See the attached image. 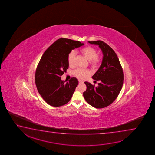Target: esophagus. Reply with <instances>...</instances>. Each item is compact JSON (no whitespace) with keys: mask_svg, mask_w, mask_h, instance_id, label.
I'll list each match as a JSON object with an SVG mask.
<instances>
[{"mask_svg":"<svg viewBox=\"0 0 155 155\" xmlns=\"http://www.w3.org/2000/svg\"><path fill=\"white\" fill-rule=\"evenodd\" d=\"M79 84H82V83H83V82H84L82 81H80V80H79Z\"/></svg>","mask_w":155,"mask_h":155,"instance_id":"esophagus-1","label":"esophagus"}]
</instances>
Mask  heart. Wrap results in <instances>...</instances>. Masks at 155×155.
I'll list each match as a JSON object with an SVG mask.
<instances>
[{
  "label": "heart",
  "instance_id": "heart-1",
  "mask_svg": "<svg viewBox=\"0 0 155 155\" xmlns=\"http://www.w3.org/2000/svg\"><path fill=\"white\" fill-rule=\"evenodd\" d=\"M80 52L83 54L85 58L89 61V64L92 68H97L99 66L101 62V58L99 55H97V50L91 46H87L82 48ZM75 57V52L71 51L68 56V63L70 67L74 66V61ZM74 76L80 80L86 79L89 75V71L87 70H83L78 69L74 71Z\"/></svg>",
  "mask_w": 155,
  "mask_h": 155
}]
</instances>
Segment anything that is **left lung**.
<instances>
[{
  "label": "left lung",
  "mask_w": 155,
  "mask_h": 155,
  "mask_svg": "<svg viewBox=\"0 0 155 155\" xmlns=\"http://www.w3.org/2000/svg\"><path fill=\"white\" fill-rule=\"evenodd\" d=\"M99 45L103 54L102 63L99 69L92 76L99 82L95 87L88 82H84L86 91L83 95L87 102L93 107L102 108L110 105L116 100L123 84V68L114 51L101 41L88 42Z\"/></svg>",
  "instance_id": "8db88e82"
}]
</instances>
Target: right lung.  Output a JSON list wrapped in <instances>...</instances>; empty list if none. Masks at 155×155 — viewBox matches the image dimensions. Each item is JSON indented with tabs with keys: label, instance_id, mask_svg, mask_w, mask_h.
<instances>
[{
	"label": "right lung",
	"instance_id": "obj_1",
	"mask_svg": "<svg viewBox=\"0 0 155 155\" xmlns=\"http://www.w3.org/2000/svg\"><path fill=\"white\" fill-rule=\"evenodd\" d=\"M79 41L61 38L45 51L37 65L35 83L38 92L48 104L60 107L70 101L79 82L72 78L69 82L61 76L68 68V56L71 50L84 45Z\"/></svg>",
	"mask_w": 155,
	"mask_h": 155
}]
</instances>
